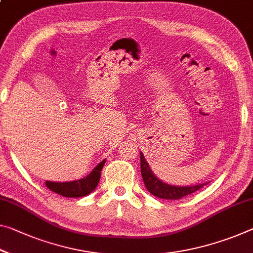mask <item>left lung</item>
I'll list each match as a JSON object with an SVG mask.
<instances>
[{
  "label": "left lung",
  "mask_w": 253,
  "mask_h": 253,
  "mask_svg": "<svg viewBox=\"0 0 253 253\" xmlns=\"http://www.w3.org/2000/svg\"><path fill=\"white\" fill-rule=\"evenodd\" d=\"M141 172L142 177L145 183L146 189L151 192L155 197L162 199H180L186 196L194 194L195 191L199 190L200 188L206 186V183H200L197 186L190 187H179V186H171V184L164 183L161 180H159L151 171L147 162L144 159V155L141 153Z\"/></svg>",
  "instance_id": "obj_1"
}]
</instances>
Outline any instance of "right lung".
Segmentation results:
<instances>
[{"instance_id": "add662e5", "label": "right lung", "mask_w": 253, "mask_h": 253, "mask_svg": "<svg viewBox=\"0 0 253 253\" xmlns=\"http://www.w3.org/2000/svg\"><path fill=\"white\" fill-rule=\"evenodd\" d=\"M106 160L98 164L94 168L93 171L87 175V177L83 178L81 180H76V181H70V182H51L46 181V186L49 188L51 191L56 192V194L62 195L64 197H83V196L89 195L90 192L94 190V188L98 186L100 181V175H101V170L103 166H105Z\"/></svg>"}]
</instances>
